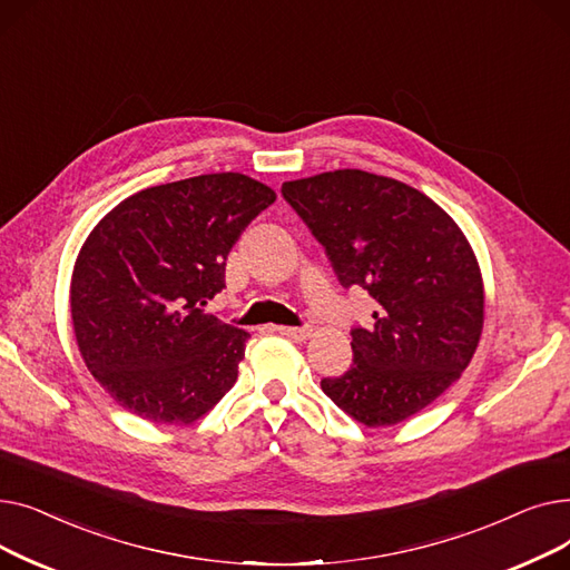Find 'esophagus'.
<instances>
[{
    "label": "esophagus",
    "instance_id": "1",
    "mask_svg": "<svg viewBox=\"0 0 570 570\" xmlns=\"http://www.w3.org/2000/svg\"><path fill=\"white\" fill-rule=\"evenodd\" d=\"M273 331L284 335V337H291L295 342H303L307 337H312V327H291V325H273Z\"/></svg>",
    "mask_w": 570,
    "mask_h": 570
}]
</instances>
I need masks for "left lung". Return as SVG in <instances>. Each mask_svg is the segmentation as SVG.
I'll return each instance as SVG.
<instances>
[{
    "mask_svg": "<svg viewBox=\"0 0 570 570\" xmlns=\"http://www.w3.org/2000/svg\"><path fill=\"white\" fill-rule=\"evenodd\" d=\"M344 288L363 286L374 327H353V365L323 393L367 428L397 425L451 387L483 333L475 254L451 215L393 177L357 168L282 185Z\"/></svg>",
    "mask_w": 570,
    "mask_h": 570,
    "instance_id": "left-lung-1",
    "label": "left lung"
}]
</instances>
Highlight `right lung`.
Masks as SVG:
<instances>
[{
    "instance_id": "obj_1",
    "label": "right lung",
    "mask_w": 570,
    "mask_h": 570,
    "mask_svg": "<svg viewBox=\"0 0 570 570\" xmlns=\"http://www.w3.org/2000/svg\"><path fill=\"white\" fill-rule=\"evenodd\" d=\"M277 194L243 173L142 189L87 235L71 277L78 351L134 415L189 425L237 379L249 333L205 314L226 258Z\"/></svg>"
}]
</instances>
